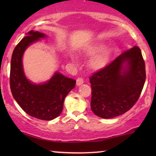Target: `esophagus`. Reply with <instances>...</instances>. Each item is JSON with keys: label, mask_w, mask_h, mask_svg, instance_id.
<instances>
[{"label": "esophagus", "mask_w": 156, "mask_h": 156, "mask_svg": "<svg viewBox=\"0 0 156 156\" xmlns=\"http://www.w3.org/2000/svg\"><path fill=\"white\" fill-rule=\"evenodd\" d=\"M76 81H77V85L79 86V85H80V84H82L83 83V78H81V77H79V78H77Z\"/></svg>", "instance_id": "obj_1"}]
</instances>
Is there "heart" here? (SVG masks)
<instances>
[{"label": "heart", "mask_w": 156, "mask_h": 156, "mask_svg": "<svg viewBox=\"0 0 156 156\" xmlns=\"http://www.w3.org/2000/svg\"><path fill=\"white\" fill-rule=\"evenodd\" d=\"M86 55L89 57L94 56L89 62V67L94 70L103 69L108 64L110 58V52L105 50L103 44H97L87 49Z\"/></svg>", "instance_id": "heart-1"}]
</instances>
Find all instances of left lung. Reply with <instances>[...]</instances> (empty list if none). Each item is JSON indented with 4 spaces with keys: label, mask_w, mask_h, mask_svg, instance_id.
<instances>
[{
    "label": "left lung",
    "mask_w": 156,
    "mask_h": 156,
    "mask_svg": "<svg viewBox=\"0 0 156 156\" xmlns=\"http://www.w3.org/2000/svg\"><path fill=\"white\" fill-rule=\"evenodd\" d=\"M145 80V63L140 48L134 46L89 77L91 109L105 119L123 114L139 100Z\"/></svg>",
    "instance_id": "1"
}]
</instances>
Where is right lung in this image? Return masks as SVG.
Returning a JSON list of instances; mask_svg holds the SVG:
<instances>
[{"label": "right lung", "instance_id": "1", "mask_svg": "<svg viewBox=\"0 0 156 156\" xmlns=\"http://www.w3.org/2000/svg\"><path fill=\"white\" fill-rule=\"evenodd\" d=\"M45 37L44 34L31 31L17 44L12 55L10 67V89L21 108L31 117L51 120L63 110L64 98L74 88L76 80L56 73L49 81L36 85L24 76L22 57L29 44Z\"/></svg>", "mask_w": 156, "mask_h": 156}]
</instances>
